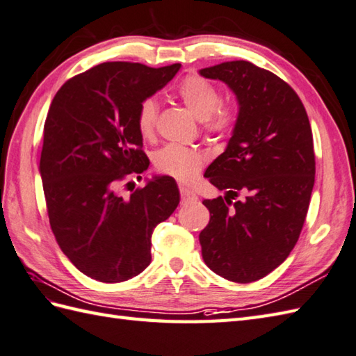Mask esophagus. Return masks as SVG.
I'll return each instance as SVG.
<instances>
[{
  "label": "esophagus",
  "instance_id": "obj_1",
  "mask_svg": "<svg viewBox=\"0 0 356 356\" xmlns=\"http://www.w3.org/2000/svg\"><path fill=\"white\" fill-rule=\"evenodd\" d=\"M179 193H181V200L184 202H193L198 200V196H196L195 192H192L191 188L186 187L184 184H179Z\"/></svg>",
  "mask_w": 356,
  "mask_h": 356
}]
</instances>
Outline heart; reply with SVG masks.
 I'll list each match as a JSON object with an SVG mask.
<instances>
[{
	"instance_id": "obj_1",
	"label": "heart",
	"mask_w": 356,
	"mask_h": 356,
	"mask_svg": "<svg viewBox=\"0 0 356 356\" xmlns=\"http://www.w3.org/2000/svg\"><path fill=\"white\" fill-rule=\"evenodd\" d=\"M178 96L191 113L205 123L211 132H227L236 123L233 105H220V94L213 83L200 76H187L178 86ZM158 117V105L154 99L141 102L137 113V126L141 136L149 138L154 134ZM204 156L193 147L181 145H165L154 155L155 168L178 179L192 178L201 169Z\"/></svg>"
}]
</instances>
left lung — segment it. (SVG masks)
I'll list each match as a JSON object with an SVG mask.
<instances>
[{"mask_svg": "<svg viewBox=\"0 0 356 356\" xmlns=\"http://www.w3.org/2000/svg\"><path fill=\"white\" fill-rule=\"evenodd\" d=\"M200 74L227 83L239 105L225 151L204 173L227 193L202 201L210 211L202 259L227 280L256 282L285 262L305 224L315 181L309 118L285 81L248 60ZM239 193L245 198L233 203Z\"/></svg>", "mask_w": 356, "mask_h": 356, "instance_id": "left-lung-1", "label": "left lung"}]
</instances>
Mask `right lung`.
I'll return each mask as SVG.
<instances>
[{
  "instance_id": "right-lung-1",
  "label": "right lung",
  "mask_w": 356,
  "mask_h": 356,
  "mask_svg": "<svg viewBox=\"0 0 356 356\" xmlns=\"http://www.w3.org/2000/svg\"><path fill=\"white\" fill-rule=\"evenodd\" d=\"M179 67L105 62L71 77L51 102L39 161L47 213L62 252L94 280L120 283L145 271L154 228L178 207L172 177L129 196L118 184L149 168L138 106Z\"/></svg>"
}]
</instances>
